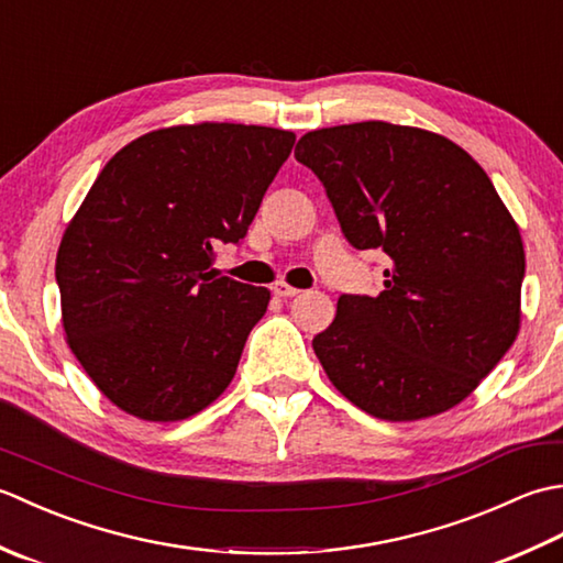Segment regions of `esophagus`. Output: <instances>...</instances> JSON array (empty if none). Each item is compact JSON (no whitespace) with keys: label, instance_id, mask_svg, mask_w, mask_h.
I'll use <instances>...</instances> for the list:
<instances>
[{"label":"esophagus","instance_id":"esophagus-1","mask_svg":"<svg viewBox=\"0 0 563 563\" xmlns=\"http://www.w3.org/2000/svg\"><path fill=\"white\" fill-rule=\"evenodd\" d=\"M273 292L278 295V297H283V300H290V297L300 295V290L292 288V285H288V283H275V285H273Z\"/></svg>","mask_w":563,"mask_h":563}]
</instances>
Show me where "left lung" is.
Instances as JSON below:
<instances>
[{"mask_svg": "<svg viewBox=\"0 0 563 563\" xmlns=\"http://www.w3.org/2000/svg\"><path fill=\"white\" fill-rule=\"evenodd\" d=\"M295 159L343 236L389 256L385 290L341 295L312 341L333 387L382 421L457 406L520 331L525 249L492 178L452 140L385 121L312 130Z\"/></svg>", "mask_w": 563, "mask_h": 563, "instance_id": "8db88e82", "label": "left lung"}]
</instances>
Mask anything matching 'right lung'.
Wrapping results in <instances>:
<instances>
[{
  "instance_id": "add662e5",
  "label": "right lung",
  "mask_w": 563,
  "mask_h": 563,
  "mask_svg": "<svg viewBox=\"0 0 563 563\" xmlns=\"http://www.w3.org/2000/svg\"><path fill=\"white\" fill-rule=\"evenodd\" d=\"M295 133L198 123L152 130L103 166L57 249L63 327L84 373L142 421H184L230 387L268 288L218 278Z\"/></svg>"
}]
</instances>
